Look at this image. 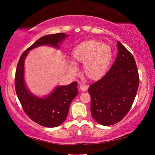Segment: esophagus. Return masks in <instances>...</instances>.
I'll return each instance as SVG.
<instances>
[{"label":"esophagus","instance_id":"obj_1","mask_svg":"<svg viewBox=\"0 0 155 155\" xmlns=\"http://www.w3.org/2000/svg\"><path fill=\"white\" fill-rule=\"evenodd\" d=\"M87 86H85V85H80V90H81V91H85L87 90Z\"/></svg>","mask_w":155,"mask_h":155}]
</instances>
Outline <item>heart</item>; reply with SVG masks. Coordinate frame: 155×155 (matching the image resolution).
<instances>
[{
  "instance_id": "obj_1",
  "label": "heart",
  "mask_w": 155,
  "mask_h": 155,
  "mask_svg": "<svg viewBox=\"0 0 155 155\" xmlns=\"http://www.w3.org/2000/svg\"><path fill=\"white\" fill-rule=\"evenodd\" d=\"M113 51L111 46L96 40H89L74 47L68 70L72 74L78 71L76 65H83V73L89 80L96 81L103 78L112 61Z\"/></svg>"
}]
</instances>
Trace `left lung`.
Returning <instances> with one entry per match:
<instances>
[{
  "label": "left lung",
  "mask_w": 155,
  "mask_h": 155,
  "mask_svg": "<svg viewBox=\"0 0 155 155\" xmlns=\"http://www.w3.org/2000/svg\"><path fill=\"white\" fill-rule=\"evenodd\" d=\"M117 44L118 52L111 69L88 89L91 115L103 126L124 118L134 102L140 82L134 57L119 41Z\"/></svg>",
  "instance_id": "left-lung-1"
}]
</instances>
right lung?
I'll list each match as a JSON object with an SVG mask.
<instances>
[{"instance_id": "right-lung-1", "label": "right lung", "mask_w": 155, "mask_h": 155, "mask_svg": "<svg viewBox=\"0 0 155 155\" xmlns=\"http://www.w3.org/2000/svg\"><path fill=\"white\" fill-rule=\"evenodd\" d=\"M68 36L62 33L44 35L38 39L23 52L15 71V91L23 109L33 121L45 127H58L65 121L70 103L78 93V83L73 82L68 85L57 86L51 94L44 97L35 96L28 90L25 84V60L28 51L37 47L46 45L59 48Z\"/></svg>"}]
</instances>
